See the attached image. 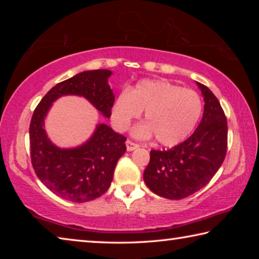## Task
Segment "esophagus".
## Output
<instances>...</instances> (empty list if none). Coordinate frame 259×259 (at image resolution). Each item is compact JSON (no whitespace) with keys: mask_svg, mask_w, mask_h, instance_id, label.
<instances>
[{"mask_svg":"<svg viewBox=\"0 0 259 259\" xmlns=\"http://www.w3.org/2000/svg\"><path fill=\"white\" fill-rule=\"evenodd\" d=\"M125 145H126V151H128V152H131V151L137 150V148L139 147L138 144L133 143V142H131V140H126V142H125Z\"/></svg>","mask_w":259,"mask_h":259,"instance_id":"1","label":"esophagus"}]
</instances>
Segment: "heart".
I'll return each instance as SVG.
<instances>
[{
	"label": "heart",
	"instance_id": "heart-1",
	"mask_svg": "<svg viewBox=\"0 0 259 259\" xmlns=\"http://www.w3.org/2000/svg\"><path fill=\"white\" fill-rule=\"evenodd\" d=\"M202 102L193 90L166 80H142L114 100L111 120L117 131L145 111L146 122L136 125L133 135L140 139L155 136L163 146H176L192 135L202 114Z\"/></svg>",
	"mask_w": 259,
	"mask_h": 259
}]
</instances>
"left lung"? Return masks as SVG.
<instances>
[{"label":"left lung","mask_w":259,"mask_h":259,"mask_svg":"<svg viewBox=\"0 0 259 259\" xmlns=\"http://www.w3.org/2000/svg\"><path fill=\"white\" fill-rule=\"evenodd\" d=\"M203 96V115L190 138L166 151H151L144 182L162 198L181 200L200 191L224 162L227 122L224 111L208 87L195 82Z\"/></svg>","instance_id":"left-lung-1"}]
</instances>
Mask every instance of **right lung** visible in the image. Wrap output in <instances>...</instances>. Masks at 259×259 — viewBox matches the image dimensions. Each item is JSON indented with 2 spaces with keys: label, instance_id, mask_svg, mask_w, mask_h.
<instances>
[{
  "label": "right lung",
  "instance_id": "1",
  "mask_svg": "<svg viewBox=\"0 0 259 259\" xmlns=\"http://www.w3.org/2000/svg\"><path fill=\"white\" fill-rule=\"evenodd\" d=\"M112 74L108 69L85 71L58 83L42 98L30 121V156L35 174L52 193L72 202L91 201L108 190L117 161L126 151V138L106 123H98L81 145L59 147L47 134V115L57 99L77 96L109 119L115 99L108 84Z\"/></svg>",
  "mask_w": 259,
  "mask_h": 259
}]
</instances>
